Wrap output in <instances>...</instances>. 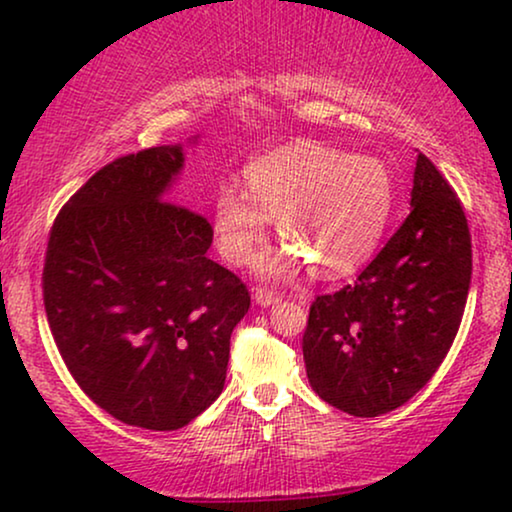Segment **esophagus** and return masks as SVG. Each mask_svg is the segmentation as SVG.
Listing matches in <instances>:
<instances>
[{
  "instance_id": "obj_1",
  "label": "esophagus",
  "mask_w": 512,
  "mask_h": 512,
  "mask_svg": "<svg viewBox=\"0 0 512 512\" xmlns=\"http://www.w3.org/2000/svg\"><path fill=\"white\" fill-rule=\"evenodd\" d=\"M254 300H256V305H261V307H270V305L279 303V293L270 291V289H256V293H254Z\"/></svg>"
}]
</instances>
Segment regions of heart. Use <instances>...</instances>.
Segmentation results:
<instances>
[{
  "instance_id": "obj_1",
  "label": "heart",
  "mask_w": 512,
  "mask_h": 512,
  "mask_svg": "<svg viewBox=\"0 0 512 512\" xmlns=\"http://www.w3.org/2000/svg\"><path fill=\"white\" fill-rule=\"evenodd\" d=\"M247 193L221 186L212 200L219 254L244 265L268 235V219L286 244L258 268L291 277L305 261L314 275L345 277L373 254L394 209V177L377 158L312 142L289 144L244 170Z\"/></svg>"
}]
</instances>
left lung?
Masks as SVG:
<instances>
[{
	"label": "left lung",
	"mask_w": 512,
	"mask_h": 512,
	"mask_svg": "<svg viewBox=\"0 0 512 512\" xmlns=\"http://www.w3.org/2000/svg\"><path fill=\"white\" fill-rule=\"evenodd\" d=\"M471 268L461 202L417 153L408 219L354 284L310 307L303 359L314 394L354 417L410 401L450 352Z\"/></svg>",
	"instance_id": "8db88e82"
}]
</instances>
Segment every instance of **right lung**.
I'll return each instance as SVG.
<instances>
[{
  "instance_id": "1",
  "label": "right lung",
  "mask_w": 512,
  "mask_h": 512,
  "mask_svg": "<svg viewBox=\"0 0 512 512\" xmlns=\"http://www.w3.org/2000/svg\"><path fill=\"white\" fill-rule=\"evenodd\" d=\"M184 163V146L167 144L102 167L46 251L44 305L69 373L118 422L151 431H177L219 398L251 303L207 258V219L167 202Z\"/></svg>"
}]
</instances>
